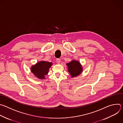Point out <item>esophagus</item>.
I'll return each mask as SVG.
<instances>
[{
  "mask_svg": "<svg viewBox=\"0 0 123 123\" xmlns=\"http://www.w3.org/2000/svg\"><path fill=\"white\" fill-rule=\"evenodd\" d=\"M56 62L58 63V64H59L61 62V59L60 58H57L56 59Z\"/></svg>",
  "mask_w": 123,
  "mask_h": 123,
  "instance_id": "1",
  "label": "esophagus"
}]
</instances>
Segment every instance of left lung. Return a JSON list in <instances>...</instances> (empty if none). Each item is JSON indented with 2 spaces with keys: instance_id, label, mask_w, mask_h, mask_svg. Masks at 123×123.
<instances>
[{
  "instance_id": "8db88e82",
  "label": "left lung",
  "mask_w": 123,
  "mask_h": 123,
  "mask_svg": "<svg viewBox=\"0 0 123 123\" xmlns=\"http://www.w3.org/2000/svg\"><path fill=\"white\" fill-rule=\"evenodd\" d=\"M68 67V72L72 77L77 76L82 72V68L80 63L77 61L73 60L70 63L67 64Z\"/></svg>"
}]
</instances>
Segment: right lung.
Segmentation results:
<instances>
[{"label": "right lung", "mask_w": 123, "mask_h": 123, "mask_svg": "<svg viewBox=\"0 0 123 123\" xmlns=\"http://www.w3.org/2000/svg\"><path fill=\"white\" fill-rule=\"evenodd\" d=\"M52 63L46 61H40L31 68V72L39 79H45V75L49 72V69Z\"/></svg>", "instance_id": "add662e5"}]
</instances>
